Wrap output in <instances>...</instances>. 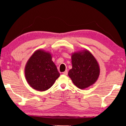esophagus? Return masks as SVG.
I'll return each mask as SVG.
<instances>
[{"mask_svg": "<svg viewBox=\"0 0 126 126\" xmlns=\"http://www.w3.org/2000/svg\"><path fill=\"white\" fill-rule=\"evenodd\" d=\"M63 74H64V75H65V76H67V74H68V71H64V72H63Z\"/></svg>", "mask_w": 126, "mask_h": 126, "instance_id": "34e87169", "label": "esophagus"}]
</instances>
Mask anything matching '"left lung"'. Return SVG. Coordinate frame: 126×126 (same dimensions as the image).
I'll list each match as a JSON object with an SVG mask.
<instances>
[{
  "label": "left lung",
  "instance_id": "1",
  "mask_svg": "<svg viewBox=\"0 0 126 126\" xmlns=\"http://www.w3.org/2000/svg\"><path fill=\"white\" fill-rule=\"evenodd\" d=\"M71 59L72 68L68 74L74 84L84 89L95 83L99 77L100 68L93 55L83 49L72 53Z\"/></svg>",
  "mask_w": 126,
  "mask_h": 126
}]
</instances>
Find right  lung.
Returning <instances> with one entry per match:
<instances>
[{
	"label": "right lung",
	"instance_id": "obj_1",
	"mask_svg": "<svg viewBox=\"0 0 126 126\" xmlns=\"http://www.w3.org/2000/svg\"><path fill=\"white\" fill-rule=\"evenodd\" d=\"M24 74L29 86L40 92L50 88L60 76L52 54L43 49H38L31 55L25 66Z\"/></svg>",
	"mask_w": 126,
	"mask_h": 126
}]
</instances>
